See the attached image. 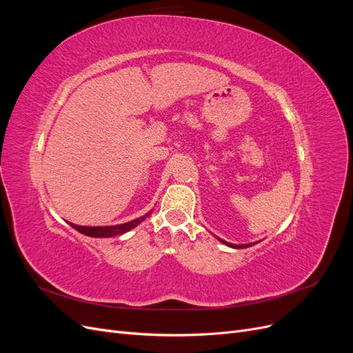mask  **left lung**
<instances>
[{
  "label": "left lung",
  "instance_id": "1",
  "mask_svg": "<svg viewBox=\"0 0 353 353\" xmlns=\"http://www.w3.org/2000/svg\"><path fill=\"white\" fill-rule=\"evenodd\" d=\"M218 240L222 241L225 245H228V248H232V249H244V248H249V245L254 244V243H249V244H231V243H228L225 240H221V239H218Z\"/></svg>",
  "mask_w": 353,
  "mask_h": 353
}]
</instances>
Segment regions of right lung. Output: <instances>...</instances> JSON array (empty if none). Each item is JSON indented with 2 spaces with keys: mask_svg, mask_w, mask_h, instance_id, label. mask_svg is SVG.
<instances>
[{
  "mask_svg": "<svg viewBox=\"0 0 353 353\" xmlns=\"http://www.w3.org/2000/svg\"><path fill=\"white\" fill-rule=\"evenodd\" d=\"M152 212H147L145 215L137 218L134 221H130L126 223H121V225H112V227H82V225H74V223L69 222L70 227L74 228L77 231H79L81 234H85L88 237H95V239H108V237H116L121 236L123 232H128L130 230L135 228L138 223H141L145 218H148L152 215Z\"/></svg>",
  "mask_w": 353,
  "mask_h": 353,
  "instance_id": "right-lung-1",
  "label": "right lung"
}]
</instances>
